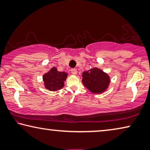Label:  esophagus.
Instances as JSON below:
<instances>
[{
  "instance_id": "1",
  "label": "esophagus",
  "mask_w": 150,
  "mask_h": 150,
  "mask_svg": "<svg viewBox=\"0 0 150 150\" xmlns=\"http://www.w3.org/2000/svg\"><path fill=\"white\" fill-rule=\"evenodd\" d=\"M71 73H72V74L76 75V74H77V69H71Z\"/></svg>"
}]
</instances>
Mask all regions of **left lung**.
Wrapping results in <instances>:
<instances>
[{
  "label": "left lung",
  "instance_id": "left-lung-1",
  "mask_svg": "<svg viewBox=\"0 0 150 150\" xmlns=\"http://www.w3.org/2000/svg\"><path fill=\"white\" fill-rule=\"evenodd\" d=\"M83 83L89 90L95 93H102L108 88L110 78L106 73L97 68L83 73Z\"/></svg>",
  "mask_w": 150,
  "mask_h": 150
}]
</instances>
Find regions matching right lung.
Returning a JSON list of instances; mask_svg holds the SVG:
<instances>
[{"label": "right lung", "mask_w": 150, "mask_h": 150, "mask_svg": "<svg viewBox=\"0 0 150 150\" xmlns=\"http://www.w3.org/2000/svg\"><path fill=\"white\" fill-rule=\"evenodd\" d=\"M67 77V73L59 72L55 67L44 74L43 80L46 88L51 91H58L64 86V81Z\"/></svg>", "instance_id": "1"}]
</instances>
